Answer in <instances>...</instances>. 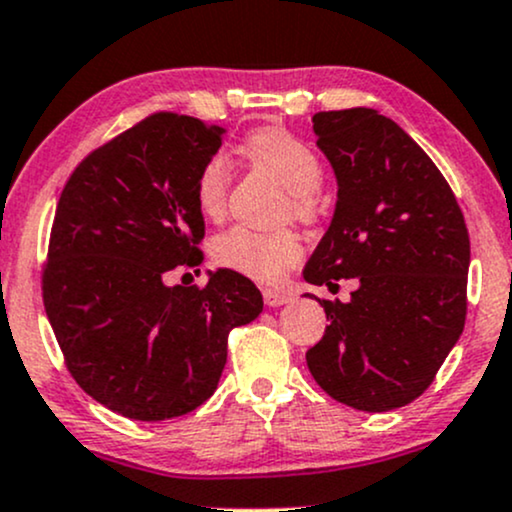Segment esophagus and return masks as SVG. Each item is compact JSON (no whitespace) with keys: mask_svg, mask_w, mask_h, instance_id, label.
I'll return each instance as SVG.
<instances>
[{"mask_svg":"<svg viewBox=\"0 0 512 512\" xmlns=\"http://www.w3.org/2000/svg\"><path fill=\"white\" fill-rule=\"evenodd\" d=\"M290 302V294L280 290H263V304L266 306H282Z\"/></svg>","mask_w":512,"mask_h":512,"instance_id":"esophagus-1","label":"esophagus"}]
</instances>
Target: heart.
Segmentation results:
<instances>
[{"instance_id":"b5f03b06","label":"heart","mask_w":512,"mask_h":512,"mask_svg":"<svg viewBox=\"0 0 512 512\" xmlns=\"http://www.w3.org/2000/svg\"><path fill=\"white\" fill-rule=\"evenodd\" d=\"M246 155L254 165L278 177L287 189L285 213L297 220L314 222L321 210L318 186L323 182V165L316 150L290 131L266 126L246 138ZM230 162L222 153L210 155L196 177V206L208 220H220L230 194ZM213 261L220 268L256 282H278L304 254L294 230H254L234 225L213 239Z\"/></svg>"}]
</instances>
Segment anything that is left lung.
Segmentation results:
<instances>
[{
    "label": "left lung",
    "instance_id": "8db88e82",
    "mask_svg": "<svg viewBox=\"0 0 512 512\" xmlns=\"http://www.w3.org/2000/svg\"><path fill=\"white\" fill-rule=\"evenodd\" d=\"M314 131L338 203L304 280L359 287L347 304L323 299L330 326L306 364L333 400L388 412L431 386L462 335L470 234L446 177L393 119L318 112Z\"/></svg>",
    "mask_w": 512,
    "mask_h": 512
}]
</instances>
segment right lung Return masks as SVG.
Masks as SVG:
<instances>
[{
	"mask_svg": "<svg viewBox=\"0 0 512 512\" xmlns=\"http://www.w3.org/2000/svg\"><path fill=\"white\" fill-rule=\"evenodd\" d=\"M220 146V126L153 112L90 150L59 196L42 302L69 374L122 417L194 412L218 388L230 330L263 311L227 268L203 287L165 285L203 261L196 177Z\"/></svg>",
	"mask_w": 512,
	"mask_h": 512,
	"instance_id": "obj_1",
	"label": "right lung"
}]
</instances>
